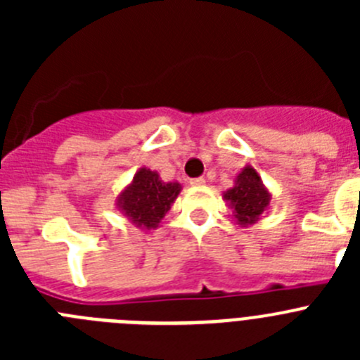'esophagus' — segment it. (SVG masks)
<instances>
[{
	"label": "esophagus",
	"instance_id": "1",
	"mask_svg": "<svg viewBox=\"0 0 360 360\" xmlns=\"http://www.w3.org/2000/svg\"><path fill=\"white\" fill-rule=\"evenodd\" d=\"M191 186H195V187L205 186V178H193V180H191Z\"/></svg>",
	"mask_w": 360,
	"mask_h": 360
}]
</instances>
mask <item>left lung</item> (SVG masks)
I'll list each match as a JSON object with an SVG mask.
<instances>
[{"label": "left lung", "instance_id": "left-lung-1", "mask_svg": "<svg viewBox=\"0 0 360 360\" xmlns=\"http://www.w3.org/2000/svg\"><path fill=\"white\" fill-rule=\"evenodd\" d=\"M224 200L232 209L234 221L241 227H249L269 209L272 195L252 165H245L234 176V186L224 193Z\"/></svg>", "mask_w": 360, "mask_h": 360}]
</instances>
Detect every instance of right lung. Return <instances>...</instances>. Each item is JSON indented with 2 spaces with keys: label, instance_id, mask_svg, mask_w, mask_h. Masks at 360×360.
<instances>
[{
  "label": "right lung",
  "instance_id": "1",
  "mask_svg": "<svg viewBox=\"0 0 360 360\" xmlns=\"http://www.w3.org/2000/svg\"><path fill=\"white\" fill-rule=\"evenodd\" d=\"M180 191L182 186L178 182H164L157 171L141 167L131 182L120 191L115 205L135 227L148 232L162 224Z\"/></svg>",
  "mask_w": 360,
  "mask_h": 360
}]
</instances>
